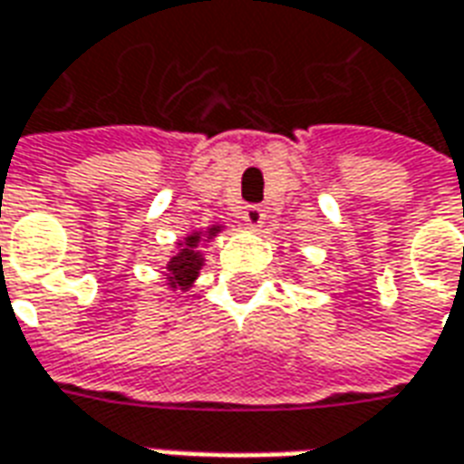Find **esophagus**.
<instances>
[{
  "label": "esophagus",
  "instance_id": "34e87169",
  "mask_svg": "<svg viewBox=\"0 0 464 464\" xmlns=\"http://www.w3.org/2000/svg\"><path fill=\"white\" fill-rule=\"evenodd\" d=\"M243 223H246V228H251V231H258L266 221V213H263L261 206H246L241 213Z\"/></svg>",
  "mask_w": 464,
  "mask_h": 464
}]
</instances>
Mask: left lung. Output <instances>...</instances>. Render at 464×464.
Segmentation results:
<instances>
[{"mask_svg": "<svg viewBox=\"0 0 464 464\" xmlns=\"http://www.w3.org/2000/svg\"><path fill=\"white\" fill-rule=\"evenodd\" d=\"M293 278H295V276H293ZM295 281H298V278H295Z\"/></svg>", "mask_w": 464, "mask_h": 464, "instance_id": "obj_1", "label": "left lung"}]
</instances>
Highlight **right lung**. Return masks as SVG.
I'll use <instances>...</instances> for the list:
<instances>
[{"label": "right lung", "mask_w": 464, "mask_h": 464, "mask_svg": "<svg viewBox=\"0 0 464 464\" xmlns=\"http://www.w3.org/2000/svg\"><path fill=\"white\" fill-rule=\"evenodd\" d=\"M221 231H226L223 223H211L196 231H188L181 241H176L169 261L163 263L161 276L166 288L171 293L191 291V285L198 281L201 268L206 266V248Z\"/></svg>", "instance_id": "1"}]
</instances>
